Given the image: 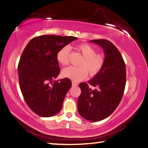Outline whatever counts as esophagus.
<instances>
[{
	"mask_svg": "<svg viewBox=\"0 0 148 148\" xmlns=\"http://www.w3.org/2000/svg\"><path fill=\"white\" fill-rule=\"evenodd\" d=\"M77 85H78V84L75 83V82H74V81L72 82V86H77Z\"/></svg>",
	"mask_w": 148,
	"mask_h": 148,
	"instance_id": "obj_1",
	"label": "esophagus"
}]
</instances>
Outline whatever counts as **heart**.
<instances>
[{
    "instance_id": "heart-1",
    "label": "heart",
    "mask_w": 148,
    "mask_h": 148,
    "mask_svg": "<svg viewBox=\"0 0 148 148\" xmlns=\"http://www.w3.org/2000/svg\"><path fill=\"white\" fill-rule=\"evenodd\" d=\"M77 49L83 56V60L80 63L78 67H69L62 70V75L71 79L75 82L83 81L89 74L94 76L102 69L104 64V57L101 54H96V50L87 44H81L77 47ZM70 48L65 46L62 48L56 54V59L59 64L67 65L69 64Z\"/></svg>"
}]
</instances>
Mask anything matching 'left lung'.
I'll use <instances>...</instances> for the list:
<instances>
[{
	"instance_id": "left-lung-1",
	"label": "left lung",
	"mask_w": 148,
	"mask_h": 148,
	"mask_svg": "<svg viewBox=\"0 0 148 148\" xmlns=\"http://www.w3.org/2000/svg\"><path fill=\"white\" fill-rule=\"evenodd\" d=\"M103 48L105 58L101 71L88 83L79 84L81 94L78 99L79 113L86 120L100 121L110 116L119 104L126 84V66L120 52L110 41L92 40Z\"/></svg>"
}]
</instances>
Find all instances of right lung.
Here are the masks:
<instances>
[{
	"label": "right lung",
	"mask_w": 148,
	"mask_h": 148,
	"mask_svg": "<svg viewBox=\"0 0 148 148\" xmlns=\"http://www.w3.org/2000/svg\"><path fill=\"white\" fill-rule=\"evenodd\" d=\"M76 39L72 36H39L23 51L18 67L19 86L26 103L37 115L49 117L61 110L71 81L68 78L53 81L60 72L56 54Z\"/></svg>",
	"instance_id": "obj_1"
}]
</instances>
